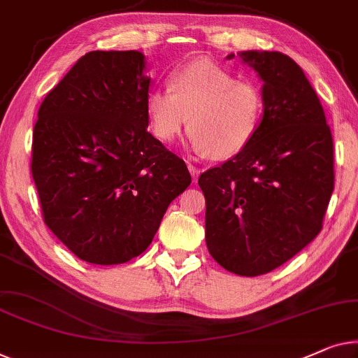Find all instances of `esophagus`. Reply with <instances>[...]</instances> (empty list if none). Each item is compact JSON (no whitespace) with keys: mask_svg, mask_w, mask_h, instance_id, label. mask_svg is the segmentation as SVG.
<instances>
[{"mask_svg":"<svg viewBox=\"0 0 358 358\" xmlns=\"http://www.w3.org/2000/svg\"><path fill=\"white\" fill-rule=\"evenodd\" d=\"M187 166H189V171H190L192 178H194V182H196V179H199V174H200V171H199V169H196V168H195V166H194V164H192V163H189V164H187Z\"/></svg>","mask_w":358,"mask_h":358,"instance_id":"34e87169","label":"esophagus"}]
</instances>
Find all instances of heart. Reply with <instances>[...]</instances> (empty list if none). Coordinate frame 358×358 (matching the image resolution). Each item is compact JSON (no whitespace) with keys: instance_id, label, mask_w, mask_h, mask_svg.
I'll use <instances>...</instances> for the list:
<instances>
[{"instance_id":"heart-1","label":"heart","mask_w":358,"mask_h":358,"mask_svg":"<svg viewBox=\"0 0 358 358\" xmlns=\"http://www.w3.org/2000/svg\"><path fill=\"white\" fill-rule=\"evenodd\" d=\"M263 110L260 87L211 59L179 67L171 74L169 89L153 90L147 98L150 129L158 141H174L187 124L192 147L216 159L236 157L250 145Z\"/></svg>"}]
</instances>
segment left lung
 Segmentation results:
<instances>
[{"label": "left lung", "instance_id": "obj_1", "mask_svg": "<svg viewBox=\"0 0 358 358\" xmlns=\"http://www.w3.org/2000/svg\"><path fill=\"white\" fill-rule=\"evenodd\" d=\"M237 56L263 80L260 129L234 158L200 174L199 185L210 255L227 271L260 276L291 260L323 227L334 190L333 136L294 59L257 50Z\"/></svg>", "mask_w": 358, "mask_h": 358}]
</instances>
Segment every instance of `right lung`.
<instances>
[{
    "mask_svg": "<svg viewBox=\"0 0 358 358\" xmlns=\"http://www.w3.org/2000/svg\"><path fill=\"white\" fill-rule=\"evenodd\" d=\"M141 51H90L45 96L32 178L45 224L93 265H119L152 243L190 185L184 159L147 131L150 77Z\"/></svg>",
    "mask_w": 358,
    "mask_h": 358,
    "instance_id": "right-lung-1",
    "label": "right lung"
}]
</instances>
